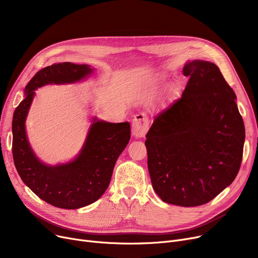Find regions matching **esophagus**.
<instances>
[{
	"label": "esophagus",
	"instance_id": "34e87169",
	"mask_svg": "<svg viewBox=\"0 0 258 258\" xmlns=\"http://www.w3.org/2000/svg\"><path fill=\"white\" fill-rule=\"evenodd\" d=\"M148 126H150V118H148L146 114L139 113L134 116L132 121V127L133 135L135 137H144L148 130Z\"/></svg>",
	"mask_w": 258,
	"mask_h": 258
}]
</instances>
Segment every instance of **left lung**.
<instances>
[{"label": "left lung", "instance_id": "1", "mask_svg": "<svg viewBox=\"0 0 258 258\" xmlns=\"http://www.w3.org/2000/svg\"><path fill=\"white\" fill-rule=\"evenodd\" d=\"M182 96L154 119L146 134L147 167L162 201L195 207L213 200L238 173L245 125L236 96L219 67L187 62Z\"/></svg>", "mask_w": 258, "mask_h": 258}]
</instances>
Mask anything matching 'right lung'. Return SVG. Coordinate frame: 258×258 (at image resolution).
I'll return each mask as SVG.
<instances>
[{
	"instance_id": "add662e5",
	"label": "right lung",
	"mask_w": 258,
	"mask_h": 258,
	"mask_svg": "<svg viewBox=\"0 0 258 258\" xmlns=\"http://www.w3.org/2000/svg\"><path fill=\"white\" fill-rule=\"evenodd\" d=\"M92 72L87 64L58 62L39 70L25 88L26 98L12 119V156L23 182L42 200L63 209H77L97 201L111 182L120 154L131 139L128 122L94 119L79 156L70 163L47 166L37 160L25 133V121L34 90L48 84H70Z\"/></svg>"
}]
</instances>
